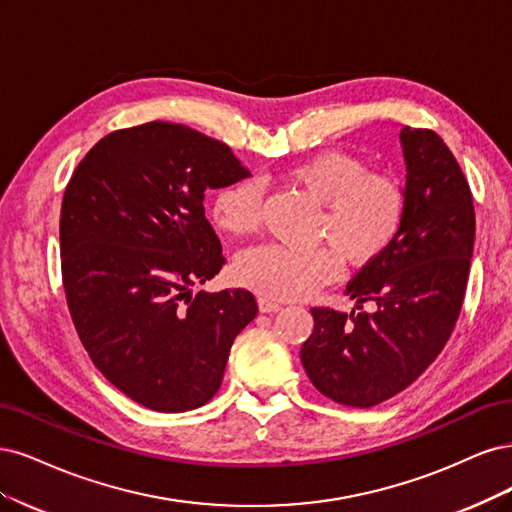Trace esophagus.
<instances>
[{"label": "esophagus", "mask_w": 512, "mask_h": 512, "mask_svg": "<svg viewBox=\"0 0 512 512\" xmlns=\"http://www.w3.org/2000/svg\"><path fill=\"white\" fill-rule=\"evenodd\" d=\"M257 304H259V310H261V312H276V310L283 308V306H280L278 302L268 300V298H259V300H257Z\"/></svg>", "instance_id": "esophagus-1"}]
</instances>
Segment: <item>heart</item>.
<instances>
[{
  "mask_svg": "<svg viewBox=\"0 0 512 512\" xmlns=\"http://www.w3.org/2000/svg\"><path fill=\"white\" fill-rule=\"evenodd\" d=\"M293 185L323 204L312 240L330 244L291 249L261 244L234 263V278L272 300H295L332 283L340 257L351 268L370 266L398 238L406 217V191L398 178L372 172L344 151H321L285 174ZM212 221L221 232L242 238L261 223V187L251 178L223 187L212 202Z\"/></svg>",
  "mask_w": 512,
  "mask_h": 512,
  "instance_id": "heart-1",
  "label": "heart"
}]
</instances>
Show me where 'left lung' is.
<instances>
[{
	"label": "left lung",
	"instance_id": "8db88e82",
	"mask_svg": "<svg viewBox=\"0 0 512 512\" xmlns=\"http://www.w3.org/2000/svg\"><path fill=\"white\" fill-rule=\"evenodd\" d=\"M406 217L389 249L346 285L357 312L310 308L315 329L302 364L325 398L370 408L404 391L451 338L474 249V204L449 146L404 127ZM370 301L372 311H364Z\"/></svg>",
	"mask_w": 512,
	"mask_h": 512
}]
</instances>
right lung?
I'll return each instance as SVG.
<instances>
[{
	"mask_svg": "<svg viewBox=\"0 0 512 512\" xmlns=\"http://www.w3.org/2000/svg\"><path fill=\"white\" fill-rule=\"evenodd\" d=\"M249 176L229 146L151 121L104 136L61 202V276L95 368L134 402L180 412L219 391L257 315L246 289L191 295L225 266L204 191Z\"/></svg>",
	"mask_w": 512,
	"mask_h": 512,
	"instance_id": "1",
	"label": "right lung"
}]
</instances>
